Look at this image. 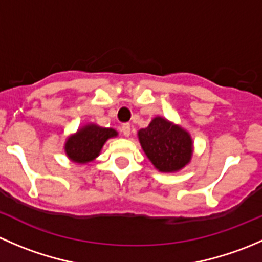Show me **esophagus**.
Here are the masks:
<instances>
[{
	"label": "esophagus",
	"instance_id": "34e87169",
	"mask_svg": "<svg viewBox=\"0 0 262 262\" xmlns=\"http://www.w3.org/2000/svg\"><path fill=\"white\" fill-rule=\"evenodd\" d=\"M121 132H123V134L125 137L130 136V124H129V123H124L123 125H121Z\"/></svg>",
	"mask_w": 262,
	"mask_h": 262
}]
</instances>
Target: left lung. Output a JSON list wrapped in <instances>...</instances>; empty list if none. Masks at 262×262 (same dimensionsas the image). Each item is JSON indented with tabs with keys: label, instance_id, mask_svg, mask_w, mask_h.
Instances as JSON below:
<instances>
[{
	"label": "left lung",
	"instance_id": "1",
	"mask_svg": "<svg viewBox=\"0 0 262 262\" xmlns=\"http://www.w3.org/2000/svg\"><path fill=\"white\" fill-rule=\"evenodd\" d=\"M138 137L147 157L162 172L180 170L191 158L189 133L166 119L155 118L147 128L138 132Z\"/></svg>",
	"mask_w": 262,
	"mask_h": 262
}]
</instances>
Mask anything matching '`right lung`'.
<instances>
[{"mask_svg": "<svg viewBox=\"0 0 262 262\" xmlns=\"http://www.w3.org/2000/svg\"><path fill=\"white\" fill-rule=\"evenodd\" d=\"M116 134L118 133L112 128H101L95 124L86 125L68 139L66 143V152L75 162H90L99 156L105 142Z\"/></svg>", "mask_w": 262, "mask_h": 262, "instance_id": "obj_1", "label": "right lung"}]
</instances>
